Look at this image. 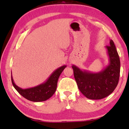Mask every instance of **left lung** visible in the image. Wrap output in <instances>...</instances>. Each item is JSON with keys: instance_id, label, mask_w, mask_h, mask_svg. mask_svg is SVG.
I'll use <instances>...</instances> for the list:
<instances>
[{"instance_id": "left-lung-1", "label": "left lung", "mask_w": 129, "mask_h": 129, "mask_svg": "<svg viewBox=\"0 0 129 129\" xmlns=\"http://www.w3.org/2000/svg\"><path fill=\"white\" fill-rule=\"evenodd\" d=\"M109 55V65L98 73L81 70L75 65L72 66L74 76L78 88L87 98L101 100L107 97L115 89L120 74V60L113 41L106 46Z\"/></svg>"}]
</instances>
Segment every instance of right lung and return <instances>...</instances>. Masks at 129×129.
I'll use <instances>...</instances> for the list:
<instances>
[{
  "mask_svg": "<svg viewBox=\"0 0 129 129\" xmlns=\"http://www.w3.org/2000/svg\"><path fill=\"white\" fill-rule=\"evenodd\" d=\"M66 66L60 67L53 72L49 78L44 83L31 88L22 89L16 85L11 75V81L15 89L26 100L33 102H41L47 100L53 95L57 87V81Z\"/></svg>",
  "mask_w": 129,
  "mask_h": 129,
  "instance_id": "right-lung-1",
  "label": "right lung"
}]
</instances>
